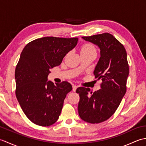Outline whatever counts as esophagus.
I'll return each mask as SVG.
<instances>
[{"label": "esophagus", "instance_id": "1", "mask_svg": "<svg viewBox=\"0 0 146 146\" xmlns=\"http://www.w3.org/2000/svg\"><path fill=\"white\" fill-rule=\"evenodd\" d=\"M78 88V86H76V85H73V92H75L76 90Z\"/></svg>", "mask_w": 146, "mask_h": 146}]
</instances>
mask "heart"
I'll list each match as a JSON object with an SVG mask.
<instances>
[{"label":"heart","mask_w":146,"mask_h":146,"mask_svg":"<svg viewBox=\"0 0 146 146\" xmlns=\"http://www.w3.org/2000/svg\"><path fill=\"white\" fill-rule=\"evenodd\" d=\"M96 52H97V50L95 47L91 43H84L80 47V54H88L96 53Z\"/></svg>","instance_id":"1"}]
</instances>
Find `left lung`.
Returning a JSON list of instances; mask_svg holds the SVG:
<instances>
[{
    "label": "left lung",
    "mask_w": 146,
    "mask_h": 146,
    "mask_svg": "<svg viewBox=\"0 0 146 146\" xmlns=\"http://www.w3.org/2000/svg\"><path fill=\"white\" fill-rule=\"evenodd\" d=\"M82 38L100 49V58L94 74L95 78L102 79V83L101 89L94 93H90L88 88L76 89L80 95L78 113L85 122L98 123L112 115L125 94L129 73L127 52L124 46L109 33Z\"/></svg>",
    "instance_id": "8db88e82"
}]
</instances>
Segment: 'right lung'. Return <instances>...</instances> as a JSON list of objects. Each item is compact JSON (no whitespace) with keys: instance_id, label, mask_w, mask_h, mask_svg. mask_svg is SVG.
Here are the masks:
<instances>
[{"instance_id":"right-lung-1","label":"right lung","mask_w":146,"mask_h":146,"mask_svg":"<svg viewBox=\"0 0 146 146\" xmlns=\"http://www.w3.org/2000/svg\"><path fill=\"white\" fill-rule=\"evenodd\" d=\"M78 41L44 37L29 42L22 51L15 70V95L24 113L35 124L46 127L58 120L72 86L67 82L54 85L48 76Z\"/></svg>"}]
</instances>
